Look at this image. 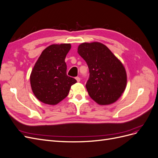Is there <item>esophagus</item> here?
Here are the masks:
<instances>
[{
  "mask_svg": "<svg viewBox=\"0 0 158 158\" xmlns=\"http://www.w3.org/2000/svg\"><path fill=\"white\" fill-rule=\"evenodd\" d=\"M76 80H77V82H79L80 81V78L79 77V76H77V77H76Z\"/></svg>",
  "mask_w": 158,
  "mask_h": 158,
  "instance_id": "obj_1",
  "label": "esophagus"
}]
</instances>
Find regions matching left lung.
<instances>
[{
	"mask_svg": "<svg viewBox=\"0 0 158 158\" xmlns=\"http://www.w3.org/2000/svg\"><path fill=\"white\" fill-rule=\"evenodd\" d=\"M78 52L89 69L85 87L91 98L99 105L115 102L127 86V73L121 62L99 42L83 43Z\"/></svg>",
	"mask_w": 158,
	"mask_h": 158,
	"instance_id": "8db88e82",
	"label": "left lung"
}]
</instances>
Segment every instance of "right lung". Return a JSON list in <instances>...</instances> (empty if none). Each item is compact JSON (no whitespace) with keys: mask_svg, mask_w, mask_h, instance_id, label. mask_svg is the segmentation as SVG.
<instances>
[{"mask_svg":"<svg viewBox=\"0 0 158 158\" xmlns=\"http://www.w3.org/2000/svg\"><path fill=\"white\" fill-rule=\"evenodd\" d=\"M70 44H53L45 49L37 60L30 75L31 89L40 102L56 105L67 96L76 80L66 74L65 57Z\"/></svg>","mask_w":158,"mask_h":158,"instance_id":"1","label":"right lung"}]
</instances>
